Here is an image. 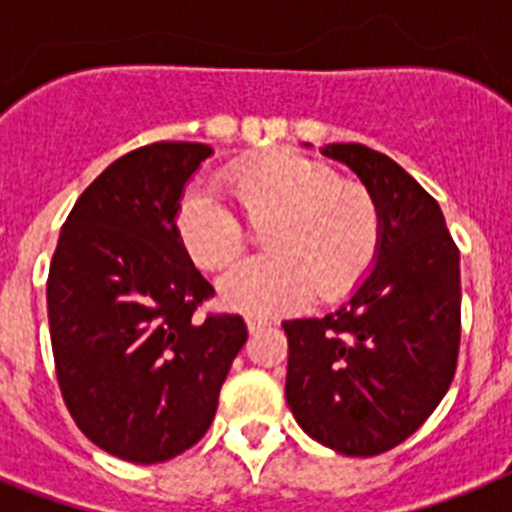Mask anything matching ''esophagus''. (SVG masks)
Wrapping results in <instances>:
<instances>
[{
  "mask_svg": "<svg viewBox=\"0 0 512 512\" xmlns=\"http://www.w3.org/2000/svg\"><path fill=\"white\" fill-rule=\"evenodd\" d=\"M246 325H248V333H259L261 328H264V320H259V318H248L246 320Z\"/></svg>",
  "mask_w": 512,
  "mask_h": 512,
  "instance_id": "34e87169",
  "label": "esophagus"
}]
</instances>
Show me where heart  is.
Masks as SVG:
<instances>
[{
    "mask_svg": "<svg viewBox=\"0 0 512 512\" xmlns=\"http://www.w3.org/2000/svg\"><path fill=\"white\" fill-rule=\"evenodd\" d=\"M220 184L251 225H265L269 256L220 279V300L248 315H279L312 297L338 300L369 274L382 241V212L359 182L338 179L318 158L269 151L228 166ZM176 238L202 269H225L243 253L246 223L205 187H189L174 210Z\"/></svg>",
    "mask_w": 512,
    "mask_h": 512,
    "instance_id": "1",
    "label": "heart"
}]
</instances>
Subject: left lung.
I'll return each instance as SVG.
<instances>
[{"instance_id": "1", "label": "left lung", "mask_w": 512, "mask_h": 512, "mask_svg": "<svg viewBox=\"0 0 512 512\" xmlns=\"http://www.w3.org/2000/svg\"><path fill=\"white\" fill-rule=\"evenodd\" d=\"M356 171L382 212L377 264L323 318L284 320L287 405L302 431L346 456L413 436L449 392L461 338L459 248L408 171L361 143L323 148Z\"/></svg>"}]
</instances>
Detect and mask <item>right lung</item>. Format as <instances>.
Segmentation results:
<instances>
[{
    "instance_id": "obj_1",
    "label": "right lung",
    "mask_w": 512,
    "mask_h": 512,
    "mask_svg": "<svg viewBox=\"0 0 512 512\" xmlns=\"http://www.w3.org/2000/svg\"><path fill=\"white\" fill-rule=\"evenodd\" d=\"M205 143L161 140L112 161L76 200L48 271L63 402L99 449L158 464L210 428L248 338L241 315L194 312L215 295L174 230Z\"/></svg>"
}]
</instances>
